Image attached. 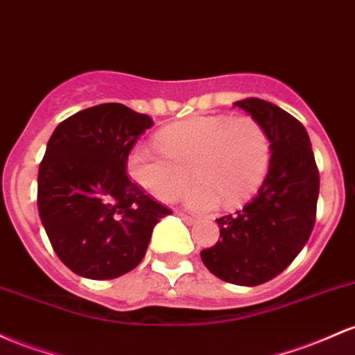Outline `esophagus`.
<instances>
[{
  "mask_svg": "<svg viewBox=\"0 0 355 355\" xmlns=\"http://www.w3.org/2000/svg\"><path fill=\"white\" fill-rule=\"evenodd\" d=\"M177 216L180 217V219H184L187 224H193V222H196V217L189 216V214H185V212H180V210H178V212H177Z\"/></svg>",
  "mask_w": 355,
  "mask_h": 355,
  "instance_id": "34e87169",
  "label": "esophagus"
}]
</instances>
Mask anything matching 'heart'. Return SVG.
<instances>
[{
	"label": "heart",
	"mask_w": 355,
	"mask_h": 355,
	"mask_svg": "<svg viewBox=\"0 0 355 355\" xmlns=\"http://www.w3.org/2000/svg\"><path fill=\"white\" fill-rule=\"evenodd\" d=\"M155 141L162 154L148 146L130 151V177L159 200L173 202L189 184V170L197 184L185 200L197 210L239 204L270 166V138L251 116H193L163 128Z\"/></svg>",
	"instance_id": "obj_1"
}]
</instances>
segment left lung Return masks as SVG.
Instances as JSON below:
<instances>
[{
    "label": "left lung",
    "instance_id": "1",
    "mask_svg": "<svg viewBox=\"0 0 355 355\" xmlns=\"http://www.w3.org/2000/svg\"><path fill=\"white\" fill-rule=\"evenodd\" d=\"M270 138L271 159L263 185L243 207L217 220L219 241L202 249L207 270L222 282L256 286L291 264L313 231L320 190L305 126L263 99L237 101Z\"/></svg>",
    "mask_w": 355,
    "mask_h": 355
}]
</instances>
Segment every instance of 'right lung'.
<instances>
[{
  "label": "right lung",
  "mask_w": 355,
  "mask_h": 355,
  "mask_svg": "<svg viewBox=\"0 0 355 355\" xmlns=\"http://www.w3.org/2000/svg\"><path fill=\"white\" fill-rule=\"evenodd\" d=\"M153 119L118 103L76 112L55 128L38 168V214L53 251L76 275L112 279L145 258L171 214L126 173L135 141Z\"/></svg>",
  "instance_id": "add662e5"
}]
</instances>
